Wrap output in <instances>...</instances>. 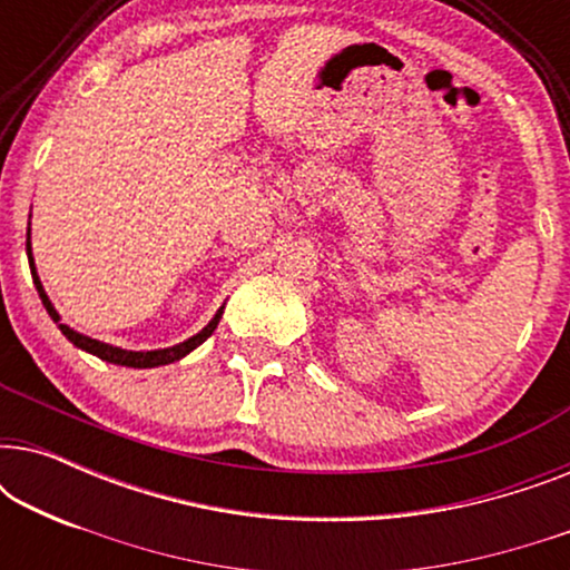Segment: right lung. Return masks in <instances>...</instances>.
Returning <instances> with one entry per match:
<instances>
[{"instance_id":"right-lung-1","label":"right lung","mask_w":570,"mask_h":570,"mask_svg":"<svg viewBox=\"0 0 570 570\" xmlns=\"http://www.w3.org/2000/svg\"><path fill=\"white\" fill-rule=\"evenodd\" d=\"M26 246H28V262H30V272H33L36 291H38V295H41V303L46 306V311H49V316L53 318V322L59 324V314H57V308L51 306L49 295L43 293L41 279H38V275H36L33 256H30V230H28V244H26ZM220 316H223V311H217L215 318L205 326V330H202L199 334H194L191 340L181 342V345H174V347H166V350H153V353H131V350L111 347V345H106V342L90 340V337H85V334H80V332L69 330L67 324H59V330H61V334H65V337H67L69 342H72V345H77L80 350H85V353L98 355L100 361L114 363V365H127V368H155V365H168V363H174V361H181L184 355H189L194 347L202 345V342H205V340L209 337V334L215 332V326H217V322H220Z\"/></svg>"}]
</instances>
